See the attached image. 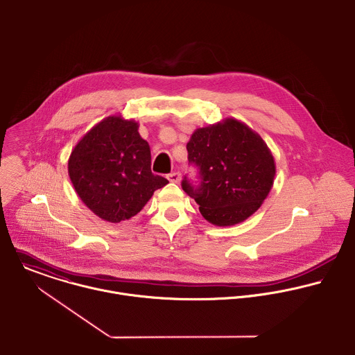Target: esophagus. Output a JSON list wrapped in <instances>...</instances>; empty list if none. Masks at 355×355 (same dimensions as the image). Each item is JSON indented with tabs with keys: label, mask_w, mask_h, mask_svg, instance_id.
Returning a JSON list of instances; mask_svg holds the SVG:
<instances>
[{
	"label": "esophagus",
	"mask_w": 355,
	"mask_h": 355,
	"mask_svg": "<svg viewBox=\"0 0 355 355\" xmlns=\"http://www.w3.org/2000/svg\"><path fill=\"white\" fill-rule=\"evenodd\" d=\"M167 178H168V181H170V182L178 184V182H180V180H181V174H180V173H171V174H168V175H167Z\"/></svg>",
	"instance_id": "obj_1"
}]
</instances>
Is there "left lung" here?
I'll return each instance as SVG.
<instances>
[{
	"instance_id": "1",
	"label": "left lung",
	"mask_w": 355,
	"mask_h": 355,
	"mask_svg": "<svg viewBox=\"0 0 355 355\" xmlns=\"http://www.w3.org/2000/svg\"><path fill=\"white\" fill-rule=\"evenodd\" d=\"M187 150L188 160L199 167L200 184L195 188L185 177L182 189L213 225L243 223L260 209L274 185L277 167L270 148L234 117L196 128Z\"/></svg>"
}]
</instances>
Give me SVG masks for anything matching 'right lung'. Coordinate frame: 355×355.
Here are the masks:
<instances>
[{"label":"right lung","mask_w":355,"mask_h":355,"mask_svg":"<svg viewBox=\"0 0 355 355\" xmlns=\"http://www.w3.org/2000/svg\"><path fill=\"white\" fill-rule=\"evenodd\" d=\"M138 127L132 119L107 116L77 142L67 162L78 198L107 223L130 220L168 184L152 174L150 148Z\"/></svg>","instance_id":"right-lung-1"}]
</instances>
